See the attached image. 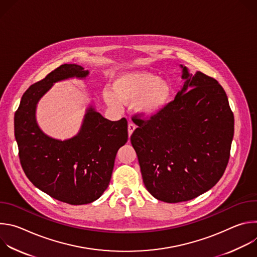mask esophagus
I'll return each mask as SVG.
<instances>
[{
  "instance_id": "esophagus-1",
  "label": "esophagus",
  "mask_w": 257,
  "mask_h": 257,
  "mask_svg": "<svg viewBox=\"0 0 257 257\" xmlns=\"http://www.w3.org/2000/svg\"><path fill=\"white\" fill-rule=\"evenodd\" d=\"M135 125L132 123V122H129V124H128V134H129V137L131 136V134L133 133V131L135 130Z\"/></svg>"
}]
</instances>
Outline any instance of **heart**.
<instances>
[{
	"label": "heart",
	"instance_id": "b5f03b06",
	"mask_svg": "<svg viewBox=\"0 0 257 257\" xmlns=\"http://www.w3.org/2000/svg\"><path fill=\"white\" fill-rule=\"evenodd\" d=\"M113 89L103 91V98L109 106L120 108L122 102H135L136 111L148 118L161 113L173 95V87L167 79L145 71L123 73L114 81Z\"/></svg>",
	"mask_w": 257,
	"mask_h": 257
}]
</instances>
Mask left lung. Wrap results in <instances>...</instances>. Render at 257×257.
Listing matches in <instances>:
<instances>
[{"label":"left lung","instance_id":"8db88e82","mask_svg":"<svg viewBox=\"0 0 257 257\" xmlns=\"http://www.w3.org/2000/svg\"><path fill=\"white\" fill-rule=\"evenodd\" d=\"M180 66L182 89L149 120L134 115L138 128L130 138L146 189L168 203L193 199L216 184L234 136V115L221 84Z\"/></svg>","mask_w":257,"mask_h":257}]
</instances>
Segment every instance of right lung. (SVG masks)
<instances>
[{
	"instance_id": "obj_1",
	"label": "right lung",
	"mask_w": 257,
	"mask_h": 257,
	"mask_svg": "<svg viewBox=\"0 0 257 257\" xmlns=\"http://www.w3.org/2000/svg\"><path fill=\"white\" fill-rule=\"evenodd\" d=\"M88 71L64 64L22 95L14 117L21 167L32 184L72 205L98 199L111 181L117 152L128 140L127 120L109 121L89 106L77 135L58 140L46 135L35 120L36 104L54 83L85 78Z\"/></svg>"
}]
</instances>
